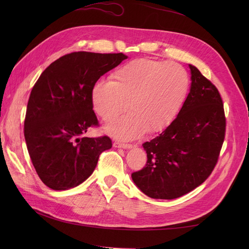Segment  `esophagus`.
Segmentation results:
<instances>
[{
  "mask_svg": "<svg viewBox=\"0 0 249 249\" xmlns=\"http://www.w3.org/2000/svg\"><path fill=\"white\" fill-rule=\"evenodd\" d=\"M113 146L120 147V148H131L132 144H130V143H123L119 141H115V142H113Z\"/></svg>",
  "mask_w": 249,
  "mask_h": 249,
  "instance_id": "34e87169",
  "label": "esophagus"
}]
</instances>
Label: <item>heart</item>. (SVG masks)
Returning <instances> with one entry per match:
<instances>
[{"label": "heart", "instance_id": "obj_1", "mask_svg": "<svg viewBox=\"0 0 249 249\" xmlns=\"http://www.w3.org/2000/svg\"><path fill=\"white\" fill-rule=\"evenodd\" d=\"M189 77L175 62L139 58L119 67L111 82H96L91 89L93 109L106 123L127 109L129 114L108 125L120 139H135L145 131L158 133L173 122L186 100Z\"/></svg>", "mask_w": 249, "mask_h": 249}]
</instances>
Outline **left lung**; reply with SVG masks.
I'll return each mask as SVG.
<instances>
[{"label":"left lung","mask_w":249,"mask_h":249,"mask_svg":"<svg viewBox=\"0 0 249 249\" xmlns=\"http://www.w3.org/2000/svg\"><path fill=\"white\" fill-rule=\"evenodd\" d=\"M191 88L177 118L159 136L143 143L147 162L132 173L147 196L173 199L194 190L211 176L225 137L227 119L216 86L193 65Z\"/></svg>","instance_id":"1"}]
</instances>
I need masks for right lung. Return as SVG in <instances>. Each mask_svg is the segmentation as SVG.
Listing matches in <instances>:
<instances>
[{
  "instance_id": "add662e5",
  "label": "right lung",
  "mask_w": 249,
  "mask_h": 249,
  "mask_svg": "<svg viewBox=\"0 0 249 249\" xmlns=\"http://www.w3.org/2000/svg\"><path fill=\"white\" fill-rule=\"evenodd\" d=\"M127 57L123 53L73 52L51 63L34 84L25 117L28 153L37 175L53 190H67L91 176L108 136L89 138L99 126L91 89Z\"/></svg>"
}]
</instances>
